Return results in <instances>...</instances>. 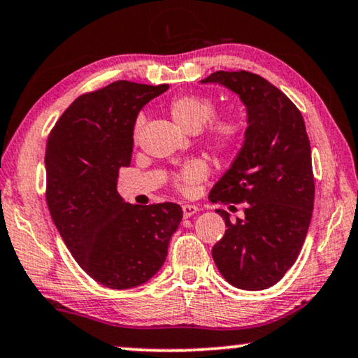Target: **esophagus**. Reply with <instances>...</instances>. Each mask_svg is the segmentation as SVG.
<instances>
[{
	"instance_id": "1",
	"label": "esophagus",
	"mask_w": 358,
	"mask_h": 358,
	"mask_svg": "<svg viewBox=\"0 0 358 358\" xmlns=\"http://www.w3.org/2000/svg\"><path fill=\"white\" fill-rule=\"evenodd\" d=\"M182 209H183V216L185 217H192L193 214H196L199 211V208L194 206V204H183Z\"/></svg>"
}]
</instances>
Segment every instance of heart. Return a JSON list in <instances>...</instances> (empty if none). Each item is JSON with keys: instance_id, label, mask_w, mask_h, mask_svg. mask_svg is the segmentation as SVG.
<instances>
[{"instance_id": "b5f03b06", "label": "heart", "mask_w": 358, "mask_h": 358, "mask_svg": "<svg viewBox=\"0 0 358 358\" xmlns=\"http://www.w3.org/2000/svg\"><path fill=\"white\" fill-rule=\"evenodd\" d=\"M216 111V103L211 96L201 93L176 94L170 99L169 113L180 127L187 131H198L203 126L206 144L216 154H229L242 144L245 136V122L237 109ZM144 124L139 116L132 126V139L137 142ZM208 165L203 160H192L183 165L171 178L173 187L185 194L192 193L198 183L208 176Z\"/></svg>"}]
</instances>
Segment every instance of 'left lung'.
<instances>
[{"instance_id": "1", "label": "left lung", "mask_w": 358, "mask_h": 358, "mask_svg": "<svg viewBox=\"0 0 358 358\" xmlns=\"http://www.w3.org/2000/svg\"><path fill=\"white\" fill-rule=\"evenodd\" d=\"M204 83L239 94L249 113L245 142L209 193L211 203L244 204L234 222L217 209L227 231L213 259L232 287H273L296 262L314 206V173L306 126L294 103L252 71H214ZM234 209V206H231Z\"/></svg>"}]
</instances>
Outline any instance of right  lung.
<instances>
[{
    "instance_id": "obj_1",
    "label": "right lung",
    "mask_w": 358,
    "mask_h": 358,
    "mask_svg": "<svg viewBox=\"0 0 358 358\" xmlns=\"http://www.w3.org/2000/svg\"><path fill=\"white\" fill-rule=\"evenodd\" d=\"M166 88L117 80L83 93L47 139L50 216L76 264L106 288L126 289L152 278L183 217L180 204L134 206L116 188L119 170L131 165L137 113Z\"/></svg>"
}]
</instances>
